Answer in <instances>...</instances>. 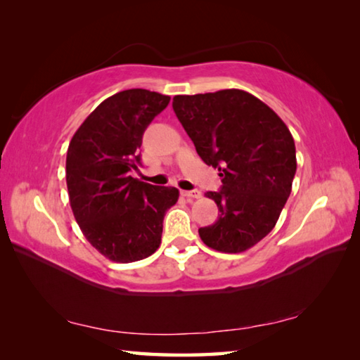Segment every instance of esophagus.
<instances>
[{"mask_svg": "<svg viewBox=\"0 0 360 360\" xmlns=\"http://www.w3.org/2000/svg\"><path fill=\"white\" fill-rule=\"evenodd\" d=\"M182 197L187 198L188 203H193L195 200H198L200 197H202V192L200 191H182Z\"/></svg>", "mask_w": 360, "mask_h": 360, "instance_id": "34e87169", "label": "esophagus"}]
</instances>
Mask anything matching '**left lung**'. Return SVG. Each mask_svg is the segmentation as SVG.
Returning <instances> with one entry per match:
<instances>
[{
	"label": "left lung",
	"instance_id": "obj_1",
	"mask_svg": "<svg viewBox=\"0 0 360 360\" xmlns=\"http://www.w3.org/2000/svg\"><path fill=\"white\" fill-rule=\"evenodd\" d=\"M176 117L206 165L219 169L221 192H208L217 221L198 229L206 246L238 254L265 238L288 202L297 169L295 143L281 117L238 89L176 95Z\"/></svg>",
	"mask_w": 360,
	"mask_h": 360
}]
</instances>
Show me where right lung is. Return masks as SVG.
I'll use <instances>...</instances> for the list:
<instances>
[{"instance_id":"add662e5","label":"right lung","mask_w":360,"mask_h":360,"mask_svg":"<svg viewBox=\"0 0 360 360\" xmlns=\"http://www.w3.org/2000/svg\"><path fill=\"white\" fill-rule=\"evenodd\" d=\"M169 96L130 89L109 96L71 138L66 186L76 222L106 259L130 264L149 257L162 241L163 217L178 202L176 187L150 186L130 176L148 125Z\"/></svg>"}]
</instances>
